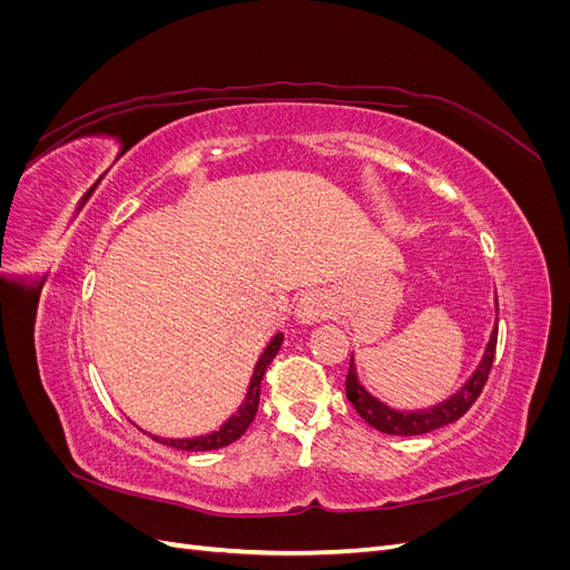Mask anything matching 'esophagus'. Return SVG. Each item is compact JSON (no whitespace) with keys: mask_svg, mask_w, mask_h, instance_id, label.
Wrapping results in <instances>:
<instances>
[{"mask_svg":"<svg viewBox=\"0 0 570 570\" xmlns=\"http://www.w3.org/2000/svg\"><path fill=\"white\" fill-rule=\"evenodd\" d=\"M297 318L302 323H318L327 316V304L325 299L318 295V292H304L297 302Z\"/></svg>","mask_w":570,"mask_h":570,"instance_id":"34e87169","label":"esophagus"}]
</instances>
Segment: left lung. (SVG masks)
I'll return each instance as SVG.
<instances>
[{
    "mask_svg": "<svg viewBox=\"0 0 570 570\" xmlns=\"http://www.w3.org/2000/svg\"><path fill=\"white\" fill-rule=\"evenodd\" d=\"M494 352H497V327L492 331L490 344L485 350V358L478 366V371L473 373V377L469 383L461 387V392H456L452 400H446L444 404L430 409V411H392L385 404H381L377 400L358 385L356 373H354V361L350 364V373L347 381H344V392H347V400L352 402V406L356 409V413L364 419L368 425H373L375 430H381L385 435H423L430 433V430H438L446 423L459 421L465 411H469L475 400L480 396L482 387H485L490 371H492V361H494Z\"/></svg>",
    "mask_w": 570,
    "mask_h": 570,
    "instance_id": "8db88e82",
    "label": "left lung"
}]
</instances>
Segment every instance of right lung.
<instances>
[{
	"label": "right lung",
	"mask_w": 570,
	"mask_h": 570,
	"mask_svg": "<svg viewBox=\"0 0 570 570\" xmlns=\"http://www.w3.org/2000/svg\"><path fill=\"white\" fill-rule=\"evenodd\" d=\"M283 344V335H275L271 340V344L266 347V352L262 354V358H258V364L254 368V375H252V383H249V392L245 396L243 406L237 409V413L233 419H228L226 423H223L216 433H209L204 438H193V440H161V438H151L157 440L161 444H168L174 446V450H183V452H212V450H220V446H228L233 444L235 440H239L245 435V430L249 428V423L254 421L256 416V409H258V394H262V381H264V373L268 368V364L273 361V356L278 354Z\"/></svg>",
	"instance_id": "add662e5"
}]
</instances>
